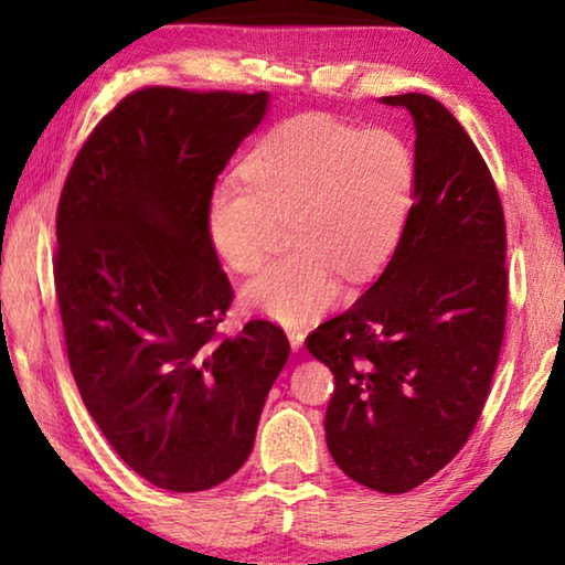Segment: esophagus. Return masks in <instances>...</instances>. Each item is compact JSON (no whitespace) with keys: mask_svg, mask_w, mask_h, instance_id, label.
<instances>
[{"mask_svg":"<svg viewBox=\"0 0 565 565\" xmlns=\"http://www.w3.org/2000/svg\"><path fill=\"white\" fill-rule=\"evenodd\" d=\"M289 341H291V349L299 351L303 347V331L301 329H289Z\"/></svg>","mask_w":565,"mask_h":565,"instance_id":"obj_1","label":"esophagus"}]
</instances>
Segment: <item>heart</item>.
<instances>
[{
  "label": "heart",
  "mask_w": 565,
  "mask_h": 565,
  "mask_svg": "<svg viewBox=\"0 0 565 565\" xmlns=\"http://www.w3.org/2000/svg\"><path fill=\"white\" fill-rule=\"evenodd\" d=\"M416 151L391 129H359L327 114H301L248 151L242 174L218 181L206 234L228 269L252 274L289 218L296 252L244 286L246 309L301 323L341 296V276L366 281L394 256L414 214Z\"/></svg>",
  "instance_id": "obj_1"
}]
</instances>
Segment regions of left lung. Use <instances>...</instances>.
<instances>
[{
    "label": "left lung",
    "mask_w": 565,
    "mask_h": 565,
    "mask_svg": "<svg viewBox=\"0 0 565 565\" xmlns=\"http://www.w3.org/2000/svg\"><path fill=\"white\" fill-rule=\"evenodd\" d=\"M416 124L414 214L384 274L306 337L333 374L327 444L353 481L406 493L461 451L499 363L509 271L499 189L471 137L426 94L384 97Z\"/></svg>",
    "instance_id": "8db88e82"
}]
</instances>
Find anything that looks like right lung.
<instances>
[{"label": "right lung", "mask_w": 565, "mask_h": 565, "mask_svg": "<svg viewBox=\"0 0 565 565\" xmlns=\"http://www.w3.org/2000/svg\"><path fill=\"white\" fill-rule=\"evenodd\" d=\"M269 94L141 87L84 141L56 206L66 359L114 451L149 483L214 489L252 454L289 339L234 301L206 202Z\"/></svg>", "instance_id": "add662e5"}]
</instances>
